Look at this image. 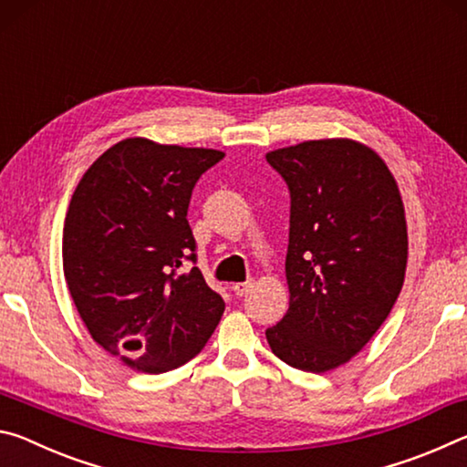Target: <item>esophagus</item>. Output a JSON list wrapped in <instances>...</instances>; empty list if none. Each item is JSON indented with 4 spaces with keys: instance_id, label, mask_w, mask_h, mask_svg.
Listing matches in <instances>:
<instances>
[{
    "instance_id": "1",
    "label": "esophagus",
    "mask_w": 467,
    "mask_h": 467,
    "mask_svg": "<svg viewBox=\"0 0 467 467\" xmlns=\"http://www.w3.org/2000/svg\"><path fill=\"white\" fill-rule=\"evenodd\" d=\"M251 288H253V282L251 280L249 282H239V284H234V286H233L236 296H244Z\"/></svg>"
}]
</instances>
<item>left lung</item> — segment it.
Wrapping results in <instances>:
<instances>
[{
	"label": "left lung",
	"instance_id": "8db88e82",
	"mask_svg": "<svg viewBox=\"0 0 467 467\" xmlns=\"http://www.w3.org/2000/svg\"><path fill=\"white\" fill-rule=\"evenodd\" d=\"M265 158L290 189V306L267 344L290 367L327 373L368 344L404 286V202L383 158L357 140H309Z\"/></svg>",
	"mask_w": 467,
	"mask_h": 467
}]
</instances>
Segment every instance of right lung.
<instances>
[{
	"mask_svg": "<svg viewBox=\"0 0 467 467\" xmlns=\"http://www.w3.org/2000/svg\"><path fill=\"white\" fill-rule=\"evenodd\" d=\"M224 158L212 148L128 138L84 172L63 224V275L92 339L140 373L192 360L224 313L187 223L192 192Z\"/></svg>",
	"mask_w": 467,
	"mask_h": 467,
	"instance_id": "right-lung-1",
	"label": "right lung"
}]
</instances>
